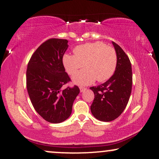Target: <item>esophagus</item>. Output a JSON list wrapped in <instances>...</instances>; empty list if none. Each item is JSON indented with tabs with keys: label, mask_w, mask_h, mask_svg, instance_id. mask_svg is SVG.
<instances>
[{
	"label": "esophagus",
	"mask_w": 159,
	"mask_h": 159,
	"mask_svg": "<svg viewBox=\"0 0 159 159\" xmlns=\"http://www.w3.org/2000/svg\"><path fill=\"white\" fill-rule=\"evenodd\" d=\"M80 92L82 93V92H84V90H87V88H83V87H80Z\"/></svg>",
	"instance_id": "obj_1"
}]
</instances>
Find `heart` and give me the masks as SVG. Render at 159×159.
Wrapping results in <instances>:
<instances>
[{"label": "heart", "instance_id": "obj_1", "mask_svg": "<svg viewBox=\"0 0 159 159\" xmlns=\"http://www.w3.org/2000/svg\"><path fill=\"white\" fill-rule=\"evenodd\" d=\"M75 55L64 54L63 64L66 72L74 76L72 81L79 85H88L97 80L100 82L109 79L117 66V55L114 48L101 42L88 43L74 49Z\"/></svg>", "mask_w": 159, "mask_h": 159}]
</instances>
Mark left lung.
I'll list each match as a JSON object with an SVG mask.
<instances>
[{"label":"left lung","mask_w":159,"mask_h":159,"mask_svg":"<svg viewBox=\"0 0 159 159\" xmlns=\"http://www.w3.org/2000/svg\"><path fill=\"white\" fill-rule=\"evenodd\" d=\"M112 44L117 55L116 71L103 84L90 88L95 95L91 113L102 121H113L120 116L132 92V72L129 57L119 45L114 42Z\"/></svg>","instance_id":"8db88e82"}]
</instances>
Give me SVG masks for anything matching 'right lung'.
<instances>
[{
  "label": "right lung",
  "mask_w": 159,
  "mask_h": 159,
  "mask_svg": "<svg viewBox=\"0 0 159 159\" xmlns=\"http://www.w3.org/2000/svg\"><path fill=\"white\" fill-rule=\"evenodd\" d=\"M68 40L51 38L41 44L30 58L27 69V88L37 112L50 123H61L70 116L80 89L64 88L70 81L62 58Z\"/></svg>",
  "instance_id": "1"
}]
</instances>
